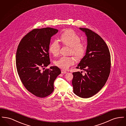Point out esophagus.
Listing matches in <instances>:
<instances>
[{
    "label": "esophagus",
    "instance_id": "obj_1",
    "mask_svg": "<svg viewBox=\"0 0 126 126\" xmlns=\"http://www.w3.org/2000/svg\"><path fill=\"white\" fill-rule=\"evenodd\" d=\"M61 73L62 74H66V71L65 70H61Z\"/></svg>",
    "mask_w": 126,
    "mask_h": 126
}]
</instances>
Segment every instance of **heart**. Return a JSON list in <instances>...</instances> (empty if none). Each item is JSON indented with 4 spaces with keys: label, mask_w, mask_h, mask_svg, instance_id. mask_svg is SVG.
Segmentation results:
<instances>
[{
    "label": "heart",
    "mask_w": 126,
    "mask_h": 126,
    "mask_svg": "<svg viewBox=\"0 0 126 126\" xmlns=\"http://www.w3.org/2000/svg\"><path fill=\"white\" fill-rule=\"evenodd\" d=\"M63 45L70 47L69 53L73 54L77 59L82 58L86 51V46L81 42V38L75 32L71 30H67L63 33L60 37ZM60 45L59 41L55 39L50 44L48 48L49 52L54 56H57L60 53ZM75 60L72 57L62 56L55 60L54 64L60 68L67 69L74 64Z\"/></svg>",
    "instance_id": "obj_1"
}]
</instances>
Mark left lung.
Returning a JSON list of instances; mask_svg holds the SVG:
<instances>
[{
  "label": "left lung",
  "mask_w": 126,
  "mask_h": 126,
  "mask_svg": "<svg viewBox=\"0 0 126 126\" xmlns=\"http://www.w3.org/2000/svg\"><path fill=\"white\" fill-rule=\"evenodd\" d=\"M87 37V45L85 56L77 68L84 70L73 73V92L77 95L88 98L95 95L105 85L110 68V55L106 43L92 30L79 28Z\"/></svg>",
  "instance_id": "obj_1"
}]
</instances>
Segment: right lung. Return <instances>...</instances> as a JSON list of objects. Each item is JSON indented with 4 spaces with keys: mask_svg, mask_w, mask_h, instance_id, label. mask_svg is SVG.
<instances>
[{
    "mask_svg": "<svg viewBox=\"0 0 126 126\" xmlns=\"http://www.w3.org/2000/svg\"><path fill=\"white\" fill-rule=\"evenodd\" d=\"M58 32L52 28L35 29L23 37L16 53V66L24 87L34 95L43 98L54 91V82L61 73L57 66L41 71L50 64L48 48L51 37Z\"/></svg>",
    "mask_w": 126,
    "mask_h": 126,
    "instance_id": "obj_1",
    "label": "right lung"
}]
</instances>
